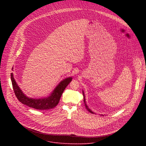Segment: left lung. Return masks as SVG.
<instances>
[{
	"label": "left lung",
	"instance_id": "1",
	"mask_svg": "<svg viewBox=\"0 0 146 146\" xmlns=\"http://www.w3.org/2000/svg\"><path fill=\"white\" fill-rule=\"evenodd\" d=\"M83 96H84V104H85V107H86V108L88 110V111H89L90 113H94L91 110H90V109H89V108H88V106L86 105V102H85V95H84V91H83Z\"/></svg>",
	"mask_w": 146,
	"mask_h": 146
}]
</instances>
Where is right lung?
Masks as SVG:
<instances>
[{"mask_svg": "<svg viewBox=\"0 0 146 146\" xmlns=\"http://www.w3.org/2000/svg\"><path fill=\"white\" fill-rule=\"evenodd\" d=\"M11 76L14 92L19 101L21 102L22 104H25L30 107L40 110H46L53 108L56 107L59 103L60 98L64 90L72 79L71 77H69L63 80L56 86L50 95L48 97L41 99H34L29 98L25 95V94L22 92L21 89L16 82L13 78V73H11Z\"/></svg>", "mask_w": 146, "mask_h": 146, "instance_id": "obj_1", "label": "right lung"}]
</instances>
